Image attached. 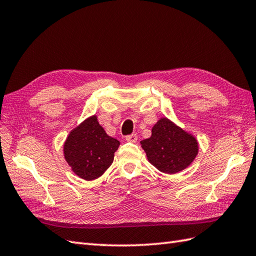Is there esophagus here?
<instances>
[{
	"label": "esophagus",
	"instance_id": "esophagus-1",
	"mask_svg": "<svg viewBox=\"0 0 256 256\" xmlns=\"http://www.w3.org/2000/svg\"><path fill=\"white\" fill-rule=\"evenodd\" d=\"M125 140H126L128 142H130V143H136V140H138V135H136V134L128 135V136L125 138Z\"/></svg>",
	"mask_w": 256,
	"mask_h": 256
}]
</instances>
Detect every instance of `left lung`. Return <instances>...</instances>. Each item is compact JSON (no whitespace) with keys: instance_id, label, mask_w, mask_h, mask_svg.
<instances>
[{"instance_id":"obj_1","label":"left lung","mask_w":256,"mask_h":256,"mask_svg":"<svg viewBox=\"0 0 256 256\" xmlns=\"http://www.w3.org/2000/svg\"><path fill=\"white\" fill-rule=\"evenodd\" d=\"M140 145L150 164L170 175L186 170L199 152L197 138L167 118L155 123L150 138L140 140Z\"/></svg>"}]
</instances>
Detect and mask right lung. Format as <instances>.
Here are the masks:
<instances>
[{
  "label": "right lung",
  "mask_w": 256,
  "mask_h": 256,
  "mask_svg": "<svg viewBox=\"0 0 256 256\" xmlns=\"http://www.w3.org/2000/svg\"><path fill=\"white\" fill-rule=\"evenodd\" d=\"M120 142L106 133L92 116L70 131L64 143V156L72 170L84 180H94L111 166Z\"/></svg>",
  "instance_id": "1"
}]
</instances>
